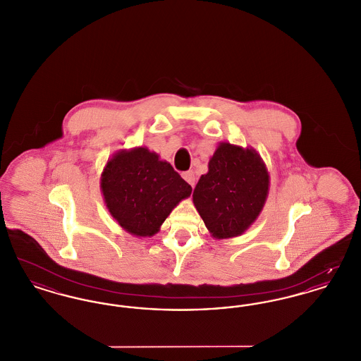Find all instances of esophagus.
Masks as SVG:
<instances>
[{
	"mask_svg": "<svg viewBox=\"0 0 361 361\" xmlns=\"http://www.w3.org/2000/svg\"><path fill=\"white\" fill-rule=\"evenodd\" d=\"M183 177H184V180L188 183L192 188L195 187V184H196V176H195V173L192 172V171L183 173Z\"/></svg>",
	"mask_w": 361,
	"mask_h": 361,
	"instance_id": "obj_1",
	"label": "esophagus"
}]
</instances>
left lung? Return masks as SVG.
<instances>
[{"mask_svg": "<svg viewBox=\"0 0 361 361\" xmlns=\"http://www.w3.org/2000/svg\"><path fill=\"white\" fill-rule=\"evenodd\" d=\"M269 178L253 147L221 142L192 195L211 237H240L255 224L269 193Z\"/></svg>", "mask_w": 361, "mask_h": 361, "instance_id": "1", "label": "left lung"}]
</instances>
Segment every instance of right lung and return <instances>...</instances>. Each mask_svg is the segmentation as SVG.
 <instances>
[{
    "mask_svg": "<svg viewBox=\"0 0 361 361\" xmlns=\"http://www.w3.org/2000/svg\"><path fill=\"white\" fill-rule=\"evenodd\" d=\"M100 189L111 216L134 237H153L192 187L147 147L123 149L104 166Z\"/></svg>",
    "mask_w": 361,
    "mask_h": 361,
    "instance_id": "right-lung-1",
    "label": "right lung"
}]
</instances>
